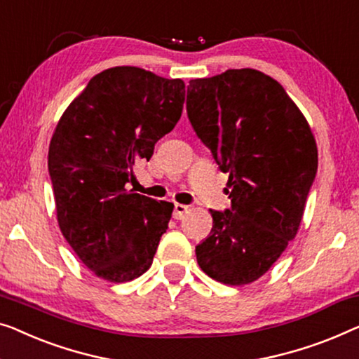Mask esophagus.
<instances>
[{
  "label": "esophagus",
  "instance_id": "1",
  "mask_svg": "<svg viewBox=\"0 0 359 359\" xmlns=\"http://www.w3.org/2000/svg\"><path fill=\"white\" fill-rule=\"evenodd\" d=\"M189 212V205H184V204H175V210H173V217L176 220H181V218H184V215Z\"/></svg>",
  "mask_w": 359,
  "mask_h": 359
}]
</instances>
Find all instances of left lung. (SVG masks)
<instances>
[{"label": "left lung", "mask_w": 359, "mask_h": 359, "mask_svg": "<svg viewBox=\"0 0 359 359\" xmlns=\"http://www.w3.org/2000/svg\"><path fill=\"white\" fill-rule=\"evenodd\" d=\"M186 108L231 189L230 209L210 210L197 264L220 283H251L298 233L318 171L313 131L283 87L249 67L189 81Z\"/></svg>", "instance_id": "left-lung-1"}]
</instances>
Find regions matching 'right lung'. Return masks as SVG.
Here are the masks:
<instances>
[{
  "mask_svg": "<svg viewBox=\"0 0 359 359\" xmlns=\"http://www.w3.org/2000/svg\"><path fill=\"white\" fill-rule=\"evenodd\" d=\"M184 82L134 66L93 76L66 108L48 150L60 230L82 264L113 283L152 266L173 204L126 189L133 167L183 113Z\"/></svg>",
  "mask_w": 359,
  "mask_h": 359,
  "instance_id": "1",
  "label": "right lung"
}]
</instances>
